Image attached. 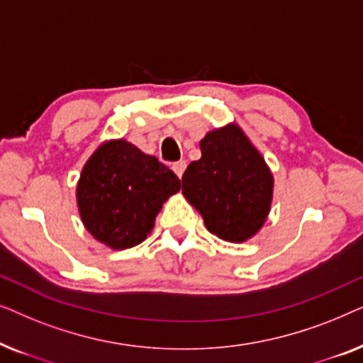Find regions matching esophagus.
<instances>
[{
	"label": "esophagus",
	"mask_w": 363,
	"mask_h": 363,
	"mask_svg": "<svg viewBox=\"0 0 363 363\" xmlns=\"http://www.w3.org/2000/svg\"><path fill=\"white\" fill-rule=\"evenodd\" d=\"M185 168H186V162L185 160H180V162L173 163V172L177 173L178 178H182L183 172H185Z\"/></svg>",
	"instance_id": "obj_1"
}]
</instances>
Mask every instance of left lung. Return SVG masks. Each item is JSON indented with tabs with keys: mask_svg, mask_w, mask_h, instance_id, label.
<instances>
[{
	"mask_svg": "<svg viewBox=\"0 0 363 363\" xmlns=\"http://www.w3.org/2000/svg\"><path fill=\"white\" fill-rule=\"evenodd\" d=\"M200 148L201 158L182 177L183 195L201 213L208 231L225 241H246L271 210L269 168L235 123L208 132Z\"/></svg>",
	"mask_w": 363,
	"mask_h": 363,
	"instance_id": "1",
	"label": "left lung"
}]
</instances>
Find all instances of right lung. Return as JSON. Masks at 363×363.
<instances>
[{"label":"right lung","mask_w":363,"mask_h":363,"mask_svg":"<svg viewBox=\"0 0 363 363\" xmlns=\"http://www.w3.org/2000/svg\"><path fill=\"white\" fill-rule=\"evenodd\" d=\"M180 188V178L158 158L125 140H111L82 168L79 213L97 241L127 250L145 240L163 203Z\"/></svg>","instance_id":"right-lung-1"}]
</instances>
